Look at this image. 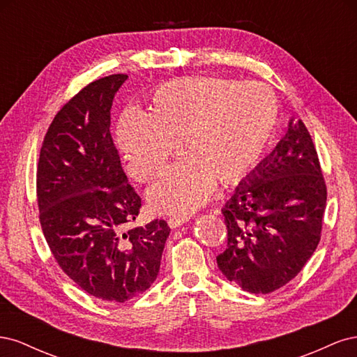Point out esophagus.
<instances>
[{"label":"esophagus","instance_id":"obj_1","mask_svg":"<svg viewBox=\"0 0 357 357\" xmlns=\"http://www.w3.org/2000/svg\"><path fill=\"white\" fill-rule=\"evenodd\" d=\"M189 220L188 215H172V218L168 219V226L169 228H178L180 225L186 223Z\"/></svg>","mask_w":357,"mask_h":357}]
</instances>
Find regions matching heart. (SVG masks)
Wrapping results in <instances>:
<instances>
[{
    "label": "heart",
    "instance_id": "obj_1",
    "mask_svg": "<svg viewBox=\"0 0 357 357\" xmlns=\"http://www.w3.org/2000/svg\"><path fill=\"white\" fill-rule=\"evenodd\" d=\"M278 101L261 83L180 77L150 93L147 113L119 116L116 143L129 176L147 181L164 171L180 139L188 153L149 190L159 213H190L210 198L215 180L235 185L259 165L275 139Z\"/></svg>",
    "mask_w": 357,
    "mask_h": 357
}]
</instances>
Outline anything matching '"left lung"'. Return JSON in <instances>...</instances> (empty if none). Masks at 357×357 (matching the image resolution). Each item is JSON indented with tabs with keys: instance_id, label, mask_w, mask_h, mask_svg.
I'll return each mask as SVG.
<instances>
[{
	"instance_id": "left-lung-1",
	"label": "left lung",
	"mask_w": 357,
	"mask_h": 357,
	"mask_svg": "<svg viewBox=\"0 0 357 357\" xmlns=\"http://www.w3.org/2000/svg\"><path fill=\"white\" fill-rule=\"evenodd\" d=\"M326 198L308 129L290 121L286 137L222 210L228 247L215 259L223 275L250 294L287 284L319 245Z\"/></svg>"
}]
</instances>
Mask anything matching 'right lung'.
Segmentation results:
<instances>
[{
	"label": "right lung",
	"mask_w": 357,
	"mask_h": 357,
	"mask_svg": "<svg viewBox=\"0 0 357 357\" xmlns=\"http://www.w3.org/2000/svg\"><path fill=\"white\" fill-rule=\"evenodd\" d=\"M112 74L75 93L53 117L40 149V225L55 261L89 295L125 302L156 280L169 235L165 220L131 228L142 198L128 183L110 134Z\"/></svg>",
	"instance_id": "obj_1"
}]
</instances>
